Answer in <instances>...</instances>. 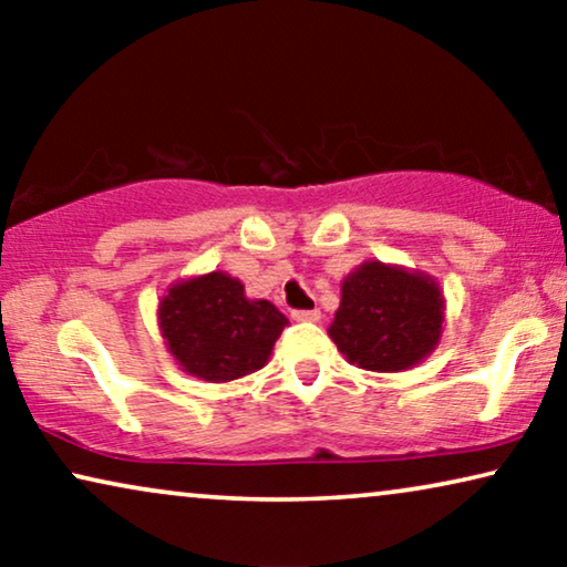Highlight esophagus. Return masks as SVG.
<instances>
[{
    "label": "esophagus",
    "mask_w": 567,
    "mask_h": 567,
    "mask_svg": "<svg viewBox=\"0 0 567 567\" xmlns=\"http://www.w3.org/2000/svg\"><path fill=\"white\" fill-rule=\"evenodd\" d=\"M291 317L299 322H317L320 320V309H293Z\"/></svg>",
    "instance_id": "esophagus-1"
}]
</instances>
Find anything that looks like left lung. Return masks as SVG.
Masks as SVG:
<instances>
[{
  "label": "left lung",
  "instance_id": "1",
  "mask_svg": "<svg viewBox=\"0 0 567 567\" xmlns=\"http://www.w3.org/2000/svg\"><path fill=\"white\" fill-rule=\"evenodd\" d=\"M441 324L444 299L433 278L371 260L343 281L328 332L359 369L402 371L436 348Z\"/></svg>",
  "mask_w": 567,
  "mask_h": 567
}]
</instances>
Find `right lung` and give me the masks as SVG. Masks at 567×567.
Listing matches in <instances>:
<instances>
[{
    "label": "right lung",
    "instance_id": "obj_1",
    "mask_svg": "<svg viewBox=\"0 0 567 567\" xmlns=\"http://www.w3.org/2000/svg\"><path fill=\"white\" fill-rule=\"evenodd\" d=\"M289 322L266 299L250 301L245 286L221 270L169 289L159 328L183 371L206 382H231L258 371Z\"/></svg>",
    "mask_w": 567,
    "mask_h": 567
}]
</instances>
